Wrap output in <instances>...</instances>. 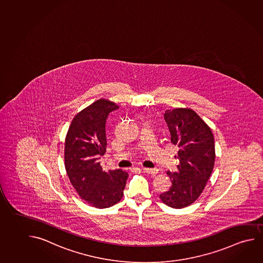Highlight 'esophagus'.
Returning a JSON list of instances; mask_svg holds the SVG:
<instances>
[{"label":"esophagus","instance_id":"1","mask_svg":"<svg viewBox=\"0 0 263 263\" xmlns=\"http://www.w3.org/2000/svg\"><path fill=\"white\" fill-rule=\"evenodd\" d=\"M143 171L146 172L148 174H151V175H156L158 173V170L156 168H148V167H143Z\"/></svg>","mask_w":263,"mask_h":263}]
</instances>
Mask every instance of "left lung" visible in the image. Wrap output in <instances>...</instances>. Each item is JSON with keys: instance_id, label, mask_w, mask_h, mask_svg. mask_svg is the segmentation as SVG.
Segmentation results:
<instances>
[{"instance_id": "obj_1", "label": "left lung", "mask_w": 263, "mask_h": 263, "mask_svg": "<svg viewBox=\"0 0 263 263\" xmlns=\"http://www.w3.org/2000/svg\"><path fill=\"white\" fill-rule=\"evenodd\" d=\"M171 143L178 147L176 172L167 171L172 186L160 194L165 205L181 209L192 204L203 192L214 170V134L204 120L187 107L165 110Z\"/></svg>"}]
</instances>
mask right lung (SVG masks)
<instances>
[{
    "instance_id": "obj_1",
    "label": "right lung",
    "mask_w": 263,
    "mask_h": 263,
    "mask_svg": "<svg viewBox=\"0 0 263 263\" xmlns=\"http://www.w3.org/2000/svg\"><path fill=\"white\" fill-rule=\"evenodd\" d=\"M119 106L100 98L77 113L67 132L64 165L72 187L86 203L108 208L123 197L129 175L121 170L106 172L99 160L106 152V120Z\"/></svg>"
}]
</instances>
